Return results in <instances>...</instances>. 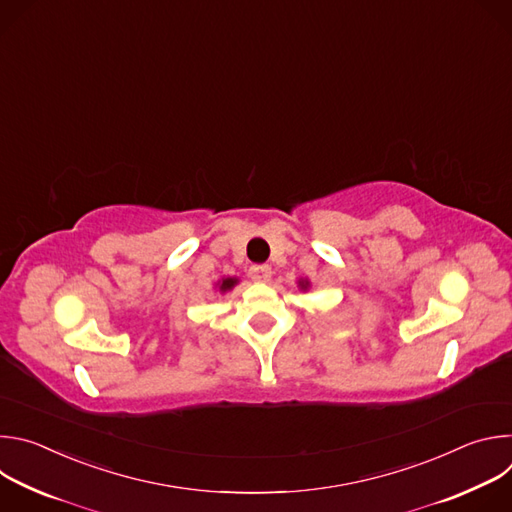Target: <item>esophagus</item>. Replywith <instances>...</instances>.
<instances>
[{"label": "esophagus", "instance_id": "34e87169", "mask_svg": "<svg viewBox=\"0 0 512 512\" xmlns=\"http://www.w3.org/2000/svg\"><path fill=\"white\" fill-rule=\"evenodd\" d=\"M249 277L257 283H265L271 277V267L269 265H251L249 267Z\"/></svg>", "mask_w": 512, "mask_h": 512}]
</instances>
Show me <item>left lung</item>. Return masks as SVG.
<instances>
[{
	"label": "left lung",
	"mask_w": 512,
	"mask_h": 512,
	"mask_svg": "<svg viewBox=\"0 0 512 512\" xmlns=\"http://www.w3.org/2000/svg\"><path fill=\"white\" fill-rule=\"evenodd\" d=\"M308 285H310L308 279H302V281H300V287H302V289H308Z\"/></svg>",
	"instance_id": "8db88e82"
}]
</instances>
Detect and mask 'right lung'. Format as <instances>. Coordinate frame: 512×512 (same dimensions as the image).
<instances>
[{
  "instance_id": "1",
  "label": "right lung",
  "mask_w": 512,
  "mask_h": 512,
  "mask_svg": "<svg viewBox=\"0 0 512 512\" xmlns=\"http://www.w3.org/2000/svg\"><path fill=\"white\" fill-rule=\"evenodd\" d=\"M237 283H239L237 277H225L223 281H218V291H229V289H233Z\"/></svg>"
}]
</instances>
